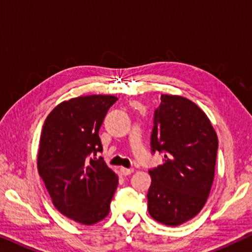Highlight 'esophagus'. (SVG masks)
I'll list each match as a JSON object with an SVG mask.
<instances>
[{
	"instance_id": "obj_1",
	"label": "esophagus",
	"mask_w": 252,
	"mask_h": 252,
	"mask_svg": "<svg viewBox=\"0 0 252 252\" xmlns=\"http://www.w3.org/2000/svg\"><path fill=\"white\" fill-rule=\"evenodd\" d=\"M120 171H121L122 175H125V176H127V175H131L134 171L133 168H125V167H121L120 168Z\"/></svg>"
}]
</instances>
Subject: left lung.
Returning <instances> with one entry per match:
<instances>
[{"label": "left lung", "instance_id": "8db88e82", "mask_svg": "<svg viewBox=\"0 0 252 252\" xmlns=\"http://www.w3.org/2000/svg\"><path fill=\"white\" fill-rule=\"evenodd\" d=\"M151 150L165 160L149 170L148 212L165 225L177 226L201 212L212 187L218 135L210 119L190 99L161 95L155 111Z\"/></svg>", "mask_w": 252, "mask_h": 252}]
</instances>
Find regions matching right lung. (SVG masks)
Here are the masks:
<instances>
[{
	"mask_svg": "<svg viewBox=\"0 0 252 252\" xmlns=\"http://www.w3.org/2000/svg\"><path fill=\"white\" fill-rule=\"evenodd\" d=\"M113 95H86L63 101L48 114L40 135L37 167L53 204L84 225L107 217L119 178L102 157L98 131Z\"/></svg>",
	"mask_w": 252,
	"mask_h": 252,
	"instance_id": "obj_1",
	"label": "right lung"
}]
</instances>
